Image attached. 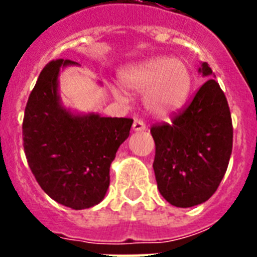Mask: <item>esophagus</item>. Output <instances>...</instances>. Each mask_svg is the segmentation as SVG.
Masks as SVG:
<instances>
[{
  "instance_id": "34e87169",
  "label": "esophagus",
  "mask_w": 257,
  "mask_h": 257,
  "mask_svg": "<svg viewBox=\"0 0 257 257\" xmlns=\"http://www.w3.org/2000/svg\"><path fill=\"white\" fill-rule=\"evenodd\" d=\"M132 128L135 132H144V131H147V125L144 124V121L135 120Z\"/></svg>"
}]
</instances>
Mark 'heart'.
I'll return each instance as SVG.
<instances>
[{
	"mask_svg": "<svg viewBox=\"0 0 257 257\" xmlns=\"http://www.w3.org/2000/svg\"><path fill=\"white\" fill-rule=\"evenodd\" d=\"M120 80L128 90L145 92L148 110L161 117L179 112L193 85V74L187 62L167 56H155L128 65L121 70ZM113 94L118 100H126L121 89L113 88Z\"/></svg>",
	"mask_w": 257,
	"mask_h": 257,
	"instance_id": "1",
	"label": "heart"
}]
</instances>
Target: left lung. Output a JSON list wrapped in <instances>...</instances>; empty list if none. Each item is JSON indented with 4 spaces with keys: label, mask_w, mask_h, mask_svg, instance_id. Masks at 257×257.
Instances as JSON below:
<instances>
[{
    "label": "left lung",
    "mask_w": 257,
    "mask_h": 257,
    "mask_svg": "<svg viewBox=\"0 0 257 257\" xmlns=\"http://www.w3.org/2000/svg\"><path fill=\"white\" fill-rule=\"evenodd\" d=\"M199 72L212 77L207 62ZM156 144L157 188L169 204L189 208L207 201L228 168L233 128L228 101L215 78H208L172 124L151 128Z\"/></svg>",
    "instance_id": "1"
}]
</instances>
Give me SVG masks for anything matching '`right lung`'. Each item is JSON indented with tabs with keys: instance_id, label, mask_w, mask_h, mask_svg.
Segmentation results:
<instances>
[{
	"instance_id": "obj_1",
	"label": "right lung",
	"mask_w": 257,
	"mask_h": 257,
	"mask_svg": "<svg viewBox=\"0 0 257 257\" xmlns=\"http://www.w3.org/2000/svg\"><path fill=\"white\" fill-rule=\"evenodd\" d=\"M69 65L77 62L53 60L40 73L25 108L24 151L46 195L72 209H86L104 199L109 168L128 139L133 120L76 114L64 108L58 74Z\"/></svg>"
}]
</instances>
